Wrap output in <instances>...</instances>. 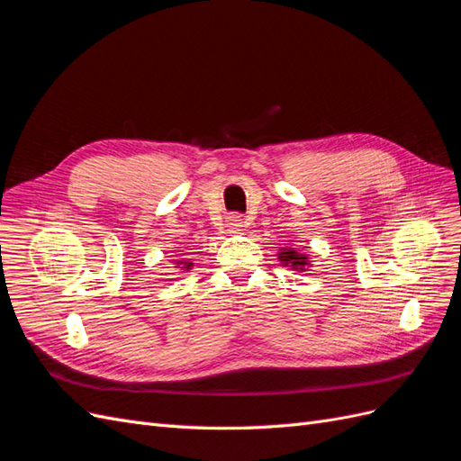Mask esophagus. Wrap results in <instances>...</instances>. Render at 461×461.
<instances>
[{
    "label": "esophagus",
    "mask_w": 461,
    "mask_h": 461,
    "mask_svg": "<svg viewBox=\"0 0 461 461\" xmlns=\"http://www.w3.org/2000/svg\"><path fill=\"white\" fill-rule=\"evenodd\" d=\"M227 227H229V230L236 232V230H240V229L244 227V221H242L240 215H230V217L227 219Z\"/></svg>",
    "instance_id": "esophagus-1"
}]
</instances>
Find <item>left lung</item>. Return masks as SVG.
<instances>
[{"mask_svg":"<svg viewBox=\"0 0 461 461\" xmlns=\"http://www.w3.org/2000/svg\"><path fill=\"white\" fill-rule=\"evenodd\" d=\"M278 261H283L285 267H290L294 271H303L305 267H310V259L305 254H300L294 248H283L278 252Z\"/></svg>","mask_w":461,"mask_h":461,"instance_id":"left-lung-1","label":"left lung"}]
</instances>
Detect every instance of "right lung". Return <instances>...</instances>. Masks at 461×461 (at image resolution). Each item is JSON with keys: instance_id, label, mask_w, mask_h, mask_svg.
Here are the masks:
<instances>
[{"instance_id": "add662e5", "label": "right lung", "mask_w": 461, "mask_h": 461, "mask_svg": "<svg viewBox=\"0 0 461 461\" xmlns=\"http://www.w3.org/2000/svg\"><path fill=\"white\" fill-rule=\"evenodd\" d=\"M176 265H183V267H180L183 271H190V269L194 267V263H192V261H186V259H183V261H176Z\"/></svg>"}]
</instances>
